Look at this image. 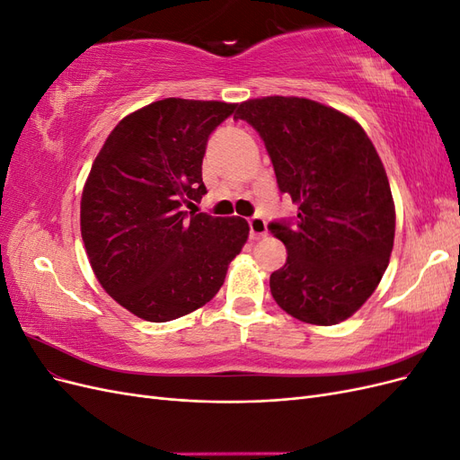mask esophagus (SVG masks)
I'll return each instance as SVG.
<instances>
[{
	"label": "esophagus",
	"instance_id": "esophagus-1",
	"mask_svg": "<svg viewBox=\"0 0 460 460\" xmlns=\"http://www.w3.org/2000/svg\"><path fill=\"white\" fill-rule=\"evenodd\" d=\"M247 222H249V235H252V240L267 235V220L262 217H252Z\"/></svg>",
	"mask_w": 460,
	"mask_h": 460
}]
</instances>
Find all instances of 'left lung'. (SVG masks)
Instances as JSON below:
<instances>
[{
    "mask_svg": "<svg viewBox=\"0 0 460 460\" xmlns=\"http://www.w3.org/2000/svg\"><path fill=\"white\" fill-rule=\"evenodd\" d=\"M234 119L257 130L296 218L272 220L288 259L270 294L303 323L349 318L382 280L394 249L395 207L370 137L340 111L301 97H262Z\"/></svg>",
    "mask_w": 460,
    "mask_h": 460,
    "instance_id": "1",
    "label": "left lung"
}]
</instances>
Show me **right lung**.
<instances>
[{"mask_svg": "<svg viewBox=\"0 0 460 460\" xmlns=\"http://www.w3.org/2000/svg\"><path fill=\"white\" fill-rule=\"evenodd\" d=\"M234 103L161 100L124 117L82 191V240L97 280L149 323L196 311L220 289L249 226L240 217L190 213L207 193L208 136Z\"/></svg>", "mask_w": 460, "mask_h": 460, "instance_id": "right-lung-1", "label": "right lung"}]
</instances>
